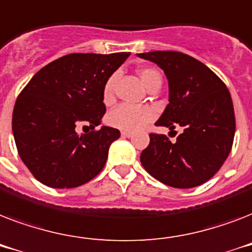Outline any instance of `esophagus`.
I'll list each match as a JSON object with an SVG mask.
<instances>
[{
	"label": "esophagus",
	"instance_id": "obj_1",
	"mask_svg": "<svg viewBox=\"0 0 252 252\" xmlns=\"http://www.w3.org/2000/svg\"><path fill=\"white\" fill-rule=\"evenodd\" d=\"M132 132H129V130H122V136L123 137H132Z\"/></svg>",
	"mask_w": 252,
	"mask_h": 252
}]
</instances>
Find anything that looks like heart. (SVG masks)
<instances>
[{
	"label": "heart",
	"instance_id": "b5f03b06",
	"mask_svg": "<svg viewBox=\"0 0 252 252\" xmlns=\"http://www.w3.org/2000/svg\"><path fill=\"white\" fill-rule=\"evenodd\" d=\"M140 80L144 86L148 89L154 81H161V76L156 69L145 68L138 72ZM114 94V77H111L107 81L103 89V99L104 102H110ZM156 118V112L150 107L133 106L128 103H123L115 107L114 110L108 114V124L114 128L122 130H138L144 128L146 124H149Z\"/></svg>",
	"mask_w": 252,
	"mask_h": 252
}]
</instances>
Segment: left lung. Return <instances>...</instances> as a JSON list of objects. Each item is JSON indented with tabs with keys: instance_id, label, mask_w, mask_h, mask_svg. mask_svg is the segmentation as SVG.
Wrapping results in <instances>:
<instances>
[{
	"instance_id": "1",
	"label": "left lung",
	"mask_w": 252,
	"mask_h": 252,
	"mask_svg": "<svg viewBox=\"0 0 252 252\" xmlns=\"http://www.w3.org/2000/svg\"><path fill=\"white\" fill-rule=\"evenodd\" d=\"M153 61L168 81V104L156 126H183L171 142L150 133L140 159L146 171L166 186L192 188L209 180L230 153L235 133L233 100L226 85L193 57L175 51L137 53Z\"/></svg>"
}]
</instances>
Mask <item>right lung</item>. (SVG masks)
<instances>
[{
	"mask_svg": "<svg viewBox=\"0 0 252 252\" xmlns=\"http://www.w3.org/2000/svg\"><path fill=\"white\" fill-rule=\"evenodd\" d=\"M129 52L70 53L49 63L30 80L13 111L18 154L40 183L74 188L104 167L119 129L102 126L103 89ZM91 126L87 134L78 126Z\"/></svg>",
	"mask_w": 252,
	"mask_h": 252,
	"instance_id": "1",
	"label": "right lung"
}]
</instances>
